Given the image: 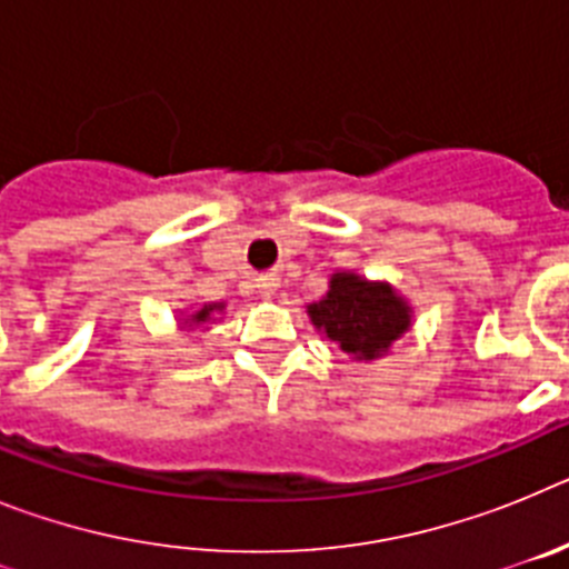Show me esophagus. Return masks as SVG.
Returning <instances> with one entry per match:
<instances>
[{
	"label": "esophagus",
	"mask_w": 569,
	"mask_h": 569,
	"mask_svg": "<svg viewBox=\"0 0 569 569\" xmlns=\"http://www.w3.org/2000/svg\"><path fill=\"white\" fill-rule=\"evenodd\" d=\"M256 288H259L261 296H273V290L279 288V279H276L273 273H264V276H259Z\"/></svg>",
	"instance_id": "34e87169"
}]
</instances>
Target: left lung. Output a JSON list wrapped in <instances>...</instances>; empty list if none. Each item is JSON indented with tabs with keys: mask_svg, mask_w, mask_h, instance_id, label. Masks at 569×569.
<instances>
[{
	"mask_svg": "<svg viewBox=\"0 0 569 569\" xmlns=\"http://www.w3.org/2000/svg\"><path fill=\"white\" fill-rule=\"evenodd\" d=\"M308 313L353 359H379L410 328V308L390 284H370L353 273H336L328 296Z\"/></svg>",
	"mask_w": 569,
	"mask_h": 569,
	"instance_id": "1",
	"label": "left lung"
}]
</instances>
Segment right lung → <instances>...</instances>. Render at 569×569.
Wrapping results in <instances>:
<instances>
[{"label":"right lung","mask_w":569,"mask_h":569,"mask_svg":"<svg viewBox=\"0 0 569 569\" xmlns=\"http://www.w3.org/2000/svg\"><path fill=\"white\" fill-rule=\"evenodd\" d=\"M219 310H222V305H204L202 310H196V316L190 321H196V325H202V321H208L210 316L219 313Z\"/></svg>","instance_id":"obj_1"}]
</instances>
